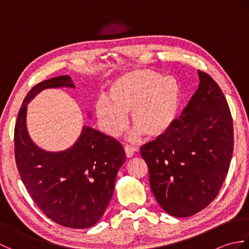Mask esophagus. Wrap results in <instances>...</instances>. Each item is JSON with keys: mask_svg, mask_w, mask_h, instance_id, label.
<instances>
[{"mask_svg": "<svg viewBox=\"0 0 249 249\" xmlns=\"http://www.w3.org/2000/svg\"><path fill=\"white\" fill-rule=\"evenodd\" d=\"M124 150H125V154H126V156H127L128 158L133 157V156H134V154H135V152L137 151V149H135V147H133V146H129V145H126Z\"/></svg>", "mask_w": 249, "mask_h": 249, "instance_id": "obj_1", "label": "esophagus"}]
</instances>
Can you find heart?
Returning a JSON list of instances; mask_svg holds the SVG:
<instances>
[{
  "label": "heart",
  "mask_w": 249,
  "mask_h": 249,
  "mask_svg": "<svg viewBox=\"0 0 249 249\" xmlns=\"http://www.w3.org/2000/svg\"><path fill=\"white\" fill-rule=\"evenodd\" d=\"M109 96L95 103V113L106 133L118 136L127 126V113L136 134L154 140L165 136L177 123L182 92L174 77L150 70H135L111 83Z\"/></svg>",
  "instance_id": "obj_1"
}]
</instances>
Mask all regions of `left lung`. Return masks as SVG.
<instances>
[{"label":"left lung","instance_id":"1","mask_svg":"<svg viewBox=\"0 0 249 249\" xmlns=\"http://www.w3.org/2000/svg\"><path fill=\"white\" fill-rule=\"evenodd\" d=\"M199 88L165 136L141 146L156 201L169 215L188 217L218 195L233 152V123L218 84L198 71Z\"/></svg>","mask_w":249,"mask_h":249}]
</instances>
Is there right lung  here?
I'll return each instance as SVG.
<instances>
[{
	"instance_id": "right-lung-1",
	"label": "right lung",
	"mask_w": 249,
	"mask_h": 249,
	"mask_svg": "<svg viewBox=\"0 0 249 249\" xmlns=\"http://www.w3.org/2000/svg\"><path fill=\"white\" fill-rule=\"evenodd\" d=\"M60 88L75 84L70 76H57L38 83L25 96L15 126L16 163L25 188L47 217L68 228L86 229L104 215L126 155L118 140L87 125L64 151H46L32 140L26 127L29 103L45 89Z\"/></svg>"
}]
</instances>
